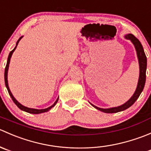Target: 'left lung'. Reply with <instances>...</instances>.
<instances>
[{
	"instance_id": "left-lung-1",
	"label": "left lung",
	"mask_w": 151,
	"mask_h": 151,
	"mask_svg": "<svg viewBox=\"0 0 151 151\" xmlns=\"http://www.w3.org/2000/svg\"><path fill=\"white\" fill-rule=\"evenodd\" d=\"M125 38L126 39H129L131 42L133 43L134 45L135 49L137 51V55L138 60H139V80H138V84L137 89L135 91L134 95L131 97L130 99L128 101H126L125 104L123 105H121L117 107H112V108H108V109H102V108L97 107V106H94L91 104L93 106L96 108V109H99V110L101 111V112H105V113H115V112H121V111H123L125 109H128L130 107L135 101H137L138 98H139V95L141 94L142 91H143L144 88L145 83L146 80V68H147V58H146L144 50L143 47L142 46L140 42L134 36L133 34H127L125 36Z\"/></svg>"
}]
</instances>
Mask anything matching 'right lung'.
I'll list each match as a JSON object with an SVG mask.
<instances>
[{
  "mask_svg": "<svg viewBox=\"0 0 151 151\" xmlns=\"http://www.w3.org/2000/svg\"><path fill=\"white\" fill-rule=\"evenodd\" d=\"M22 36H21L20 38H19V39H18V41L17 42V44H16V47L14 48L13 50H12V51L10 52L9 55V57H8V60H7V63H6V68H5V73H4V80H5V85H6V87L7 90H8V92L9 93L11 98L12 99V100H13V101L14 102V104L17 105V106H18V107L19 108V109H21V110H23L25 111V112H28V113H31V114H39V113H43V112H46L47 111L50 110V109H51L52 107H53V106H55L56 104H57L58 101V99H57V100L55 101V102L54 103L52 106H50V107L48 108H46V109H33V108H28V107H26V106H23V105H22L20 104V103L18 102L17 101L16 99H15L14 97L13 96V95H12V92H11L9 88V85H8V80H7V75H8V69H9V63H10V59H11V57H12V54H13L14 51L15 50V49L17 48V46L18 43H19V42L20 41V39H22Z\"/></svg>",
  "mask_w": 151,
  "mask_h": 151,
  "instance_id": "obj_1",
  "label": "right lung"
}]
</instances>
